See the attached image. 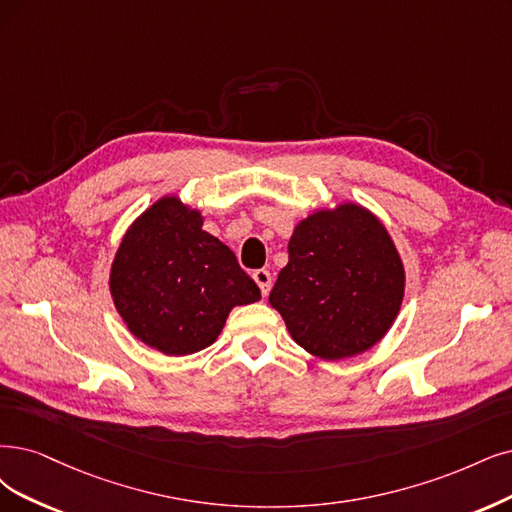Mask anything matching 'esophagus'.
I'll use <instances>...</instances> for the list:
<instances>
[{
    "instance_id": "obj_1",
    "label": "esophagus",
    "mask_w": 512,
    "mask_h": 512,
    "mask_svg": "<svg viewBox=\"0 0 512 512\" xmlns=\"http://www.w3.org/2000/svg\"><path fill=\"white\" fill-rule=\"evenodd\" d=\"M253 280L257 282V287L261 291L263 297H268L270 289H272V274L268 270H255L253 272Z\"/></svg>"
}]
</instances>
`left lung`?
Listing matches in <instances>:
<instances>
[{"mask_svg":"<svg viewBox=\"0 0 512 512\" xmlns=\"http://www.w3.org/2000/svg\"><path fill=\"white\" fill-rule=\"evenodd\" d=\"M403 295L405 268L384 223L365 206L344 202L295 225L270 306L301 348L339 361L380 342Z\"/></svg>","mask_w":512,"mask_h":512,"instance_id":"left-lung-1","label":"left lung"}]
</instances>
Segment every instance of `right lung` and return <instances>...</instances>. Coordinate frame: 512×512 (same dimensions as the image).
Segmentation results:
<instances>
[{
    "label": "right lung",
    "instance_id": "obj_1",
    "mask_svg": "<svg viewBox=\"0 0 512 512\" xmlns=\"http://www.w3.org/2000/svg\"><path fill=\"white\" fill-rule=\"evenodd\" d=\"M202 221L196 208L164 196L132 221L111 263L109 291L128 331L166 356L211 346L232 308L261 299Z\"/></svg>",
    "mask_w": 512,
    "mask_h": 512
}]
</instances>
